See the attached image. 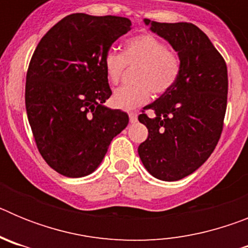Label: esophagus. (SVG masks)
Wrapping results in <instances>:
<instances>
[{
  "instance_id": "34e87169",
  "label": "esophagus",
  "mask_w": 248,
  "mask_h": 248,
  "mask_svg": "<svg viewBox=\"0 0 248 248\" xmlns=\"http://www.w3.org/2000/svg\"><path fill=\"white\" fill-rule=\"evenodd\" d=\"M129 120H130V123H137L138 122V114L137 113H129Z\"/></svg>"
}]
</instances>
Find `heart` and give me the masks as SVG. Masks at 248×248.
Instances as JSON below:
<instances>
[{"label": "heart", "instance_id": "b5f03b06", "mask_svg": "<svg viewBox=\"0 0 248 248\" xmlns=\"http://www.w3.org/2000/svg\"><path fill=\"white\" fill-rule=\"evenodd\" d=\"M138 65L134 85H124L111 95V104L123 110H133L150 100L151 92L161 95L176 84L181 72V61L175 50L154 34L143 33L124 43L123 54L110 49L103 58L105 74L111 84H118L125 67Z\"/></svg>", "mask_w": 248, "mask_h": 248}]
</instances>
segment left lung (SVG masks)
<instances>
[{
    "instance_id": "left-lung-1",
    "label": "left lung",
    "mask_w": 248,
    "mask_h": 248,
    "mask_svg": "<svg viewBox=\"0 0 248 248\" xmlns=\"http://www.w3.org/2000/svg\"><path fill=\"white\" fill-rule=\"evenodd\" d=\"M144 22L176 50L181 72L176 84L138 117L149 131L138 153L153 176L176 181L198 170L220 140L229 91L226 62L192 23ZM146 110L155 117H149Z\"/></svg>"
}]
</instances>
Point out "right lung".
I'll use <instances>...</instances> for the list:
<instances>
[{"instance_id":"right-lung-1","label":"right lung","mask_w":248,"mask_h":248,"mask_svg":"<svg viewBox=\"0 0 248 248\" xmlns=\"http://www.w3.org/2000/svg\"><path fill=\"white\" fill-rule=\"evenodd\" d=\"M125 17H64L39 41L26 77V110L46 163L68 177L89 175L129 123L103 105L111 95L103 58L130 31Z\"/></svg>"}]
</instances>
